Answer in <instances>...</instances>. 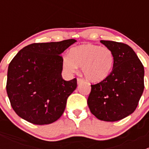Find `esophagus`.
I'll list each match as a JSON object with an SVG mask.
<instances>
[{"label":"esophagus","mask_w":149,"mask_h":149,"mask_svg":"<svg viewBox=\"0 0 149 149\" xmlns=\"http://www.w3.org/2000/svg\"><path fill=\"white\" fill-rule=\"evenodd\" d=\"M82 82H84L83 79H80V78H78V79H77V84H81Z\"/></svg>","instance_id":"34e87169"}]
</instances>
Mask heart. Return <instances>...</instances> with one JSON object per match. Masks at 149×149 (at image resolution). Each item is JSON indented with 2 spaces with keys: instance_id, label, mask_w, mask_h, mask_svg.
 I'll list each match as a JSON object with an SVG mask.
<instances>
[{
  "instance_id": "obj_1",
  "label": "heart",
  "mask_w": 149,
  "mask_h": 149,
  "mask_svg": "<svg viewBox=\"0 0 149 149\" xmlns=\"http://www.w3.org/2000/svg\"><path fill=\"white\" fill-rule=\"evenodd\" d=\"M112 51L98 45L85 44L73 47L69 57L63 59V67L68 73H73L77 67L88 81L99 83L105 80L112 72L114 65Z\"/></svg>"
}]
</instances>
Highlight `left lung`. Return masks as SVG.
<instances>
[{
  "label": "left lung",
  "mask_w": 149,
  "mask_h": 149,
  "mask_svg": "<svg viewBox=\"0 0 149 149\" xmlns=\"http://www.w3.org/2000/svg\"><path fill=\"white\" fill-rule=\"evenodd\" d=\"M100 42L113 52V68L105 80L91 85L87 104L100 120H120L133 113L139 104L144 89V68L127 45L106 40Z\"/></svg>",
  "instance_id": "1"
}]
</instances>
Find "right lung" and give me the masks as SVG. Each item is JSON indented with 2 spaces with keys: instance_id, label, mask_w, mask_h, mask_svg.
Segmentation results:
<instances>
[{
  "instance_id": "obj_1",
  "label": "right lung",
  "mask_w": 149,
  "mask_h": 149,
  "mask_svg": "<svg viewBox=\"0 0 149 149\" xmlns=\"http://www.w3.org/2000/svg\"><path fill=\"white\" fill-rule=\"evenodd\" d=\"M76 40L33 43L24 47L9 63L6 91L10 105L20 118L35 125L59 119L77 80L63 79L61 54Z\"/></svg>"
}]
</instances>
